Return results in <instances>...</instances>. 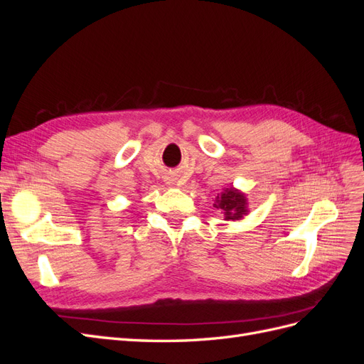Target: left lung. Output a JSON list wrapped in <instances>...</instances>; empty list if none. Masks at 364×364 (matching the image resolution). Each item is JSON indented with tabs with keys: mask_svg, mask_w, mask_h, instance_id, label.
I'll return each mask as SVG.
<instances>
[{
	"mask_svg": "<svg viewBox=\"0 0 364 364\" xmlns=\"http://www.w3.org/2000/svg\"><path fill=\"white\" fill-rule=\"evenodd\" d=\"M247 205L246 194L230 186V188H223L222 193L217 194L214 208L223 213L225 220L235 222V220H243L245 215L249 214Z\"/></svg>",
	"mask_w": 364,
	"mask_h": 364,
	"instance_id": "left-lung-1",
	"label": "left lung"
}]
</instances>
